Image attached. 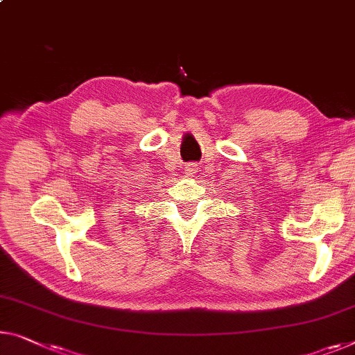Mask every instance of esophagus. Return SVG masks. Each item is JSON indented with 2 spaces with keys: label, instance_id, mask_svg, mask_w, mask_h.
Returning a JSON list of instances; mask_svg holds the SVG:
<instances>
[{
  "label": "esophagus",
  "instance_id": "obj_1",
  "mask_svg": "<svg viewBox=\"0 0 355 355\" xmlns=\"http://www.w3.org/2000/svg\"><path fill=\"white\" fill-rule=\"evenodd\" d=\"M196 173H198V166L194 162L187 164V167H184V177H194Z\"/></svg>",
  "mask_w": 355,
  "mask_h": 355
}]
</instances>
